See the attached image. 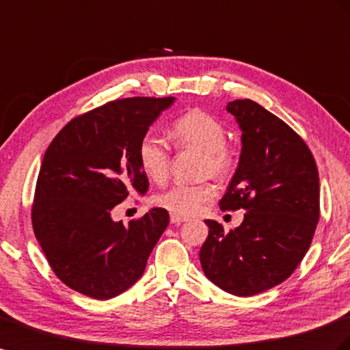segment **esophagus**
<instances>
[{"instance_id":"1","label":"esophagus","mask_w":350,"mask_h":350,"mask_svg":"<svg viewBox=\"0 0 350 350\" xmlns=\"http://www.w3.org/2000/svg\"><path fill=\"white\" fill-rule=\"evenodd\" d=\"M188 219L184 218V216H179V215H175V213H171V224H183V222H187Z\"/></svg>"}]
</instances>
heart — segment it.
I'll use <instances>...</instances> for the list:
<instances>
[{"mask_svg":"<svg viewBox=\"0 0 350 350\" xmlns=\"http://www.w3.org/2000/svg\"><path fill=\"white\" fill-rule=\"evenodd\" d=\"M178 148H196L203 153V174L225 176L234 166V153L226 144V131L221 122L202 109H191L179 116L171 128ZM138 163L152 181H166L171 167V150L163 138L147 134L138 144ZM216 194L211 183L175 184L156 197V203L179 216H193Z\"/></svg>","mask_w":350,"mask_h":350,"instance_id":"b5f03b06","label":"heart"}]
</instances>
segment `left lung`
<instances>
[{
  "instance_id": "obj_1",
  "label": "left lung",
  "mask_w": 350,
  "mask_h": 350,
  "mask_svg": "<svg viewBox=\"0 0 350 350\" xmlns=\"http://www.w3.org/2000/svg\"><path fill=\"white\" fill-rule=\"evenodd\" d=\"M226 110L243 131V147L219 206L245 213L230 232L204 221L200 262L213 284L253 296L286 281L306 254L319 219V176L309 147L284 120L249 98Z\"/></svg>"
}]
</instances>
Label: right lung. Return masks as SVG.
Returning a JSON list of instances; mask_svg holds the SVG:
<instances>
[{"label": "right lung", "instance_id": "1", "mask_svg": "<svg viewBox=\"0 0 350 350\" xmlns=\"http://www.w3.org/2000/svg\"><path fill=\"white\" fill-rule=\"evenodd\" d=\"M174 97L109 101L73 118L46 148L32 203V226L55 275L72 290L107 300L143 275L169 224L154 207L128 225L111 219L148 181L138 144Z\"/></svg>", "mask_w": 350, "mask_h": 350}]
</instances>
